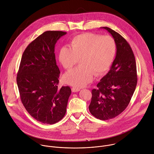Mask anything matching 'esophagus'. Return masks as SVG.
<instances>
[{"instance_id": "1", "label": "esophagus", "mask_w": 154, "mask_h": 154, "mask_svg": "<svg viewBox=\"0 0 154 154\" xmlns=\"http://www.w3.org/2000/svg\"><path fill=\"white\" fill-rule=\"evenodd\" d=\"M71 90H72V92H74V93L78 92V91H79L80 90V89H79V88H75V87H72Z\"/></svg>"}]
</instances>
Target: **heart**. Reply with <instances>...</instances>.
Wrapping results in <instances>:
<instances>
[{"mask_svg": "<svg viewBox=\"0 0 154 154\" xmlns=\"http://www.w3.org/2000/svg\"><path fill=\"white\" fill-rule=\"evenodd\" d=\"M116 45L113 37L85 33L74 37L71 48L62 47L58 59L63 68L70 69L80 60L81 66L74 68L63 76L64 82L80 88L92 81L94 75L105 74L115 58Z\"/></svg>", "mask_w": 154, "mask_h": 154, "instance_id": "b5f03b06", "label": "heart"}]
</instances>
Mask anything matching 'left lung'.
<instances>
[{
  "label": "left lung",
  "mask_w": 154,
  "mask_h": 154,
  "mask_svg": "<svg viewBox=\"0 0 154 154\" xmlns=\"http://www.w3.org/2000/svg\"><path fill=\"white\" fill-rule=\"evenodd\" d=\"M116 45V55L108 72L91 91L89 110L97 119L108 120L120 115L127 108L135 90L137 72L134 54L128 42L107 27Z\"/></svg>",
  "instance_id": "left-lung-1"
}]
</instances>
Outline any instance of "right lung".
<instances>
[{"label":"right lung","instance_id":"right-lung-1","mask_svg":"<svg viewBox=\"0 0 154 154\" xmlns=\"http://www.w3.org/2000/svg\"><path fill=\"white\" fill-rule=\"evenodd\" d=\"M66 32L46 31L25 49L17 74V84L22 103L36 121L54 124L66 112L70 87L59 88L60 71L57 65L55 45Z\"/></svg>","mask_w":154,"mask_h":154}]
</instances>
